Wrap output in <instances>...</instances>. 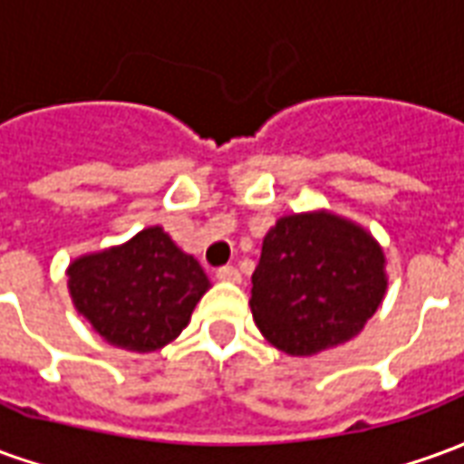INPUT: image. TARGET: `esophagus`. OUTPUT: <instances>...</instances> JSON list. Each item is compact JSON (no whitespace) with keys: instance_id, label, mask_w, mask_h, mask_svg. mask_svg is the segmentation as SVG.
<instances>
[{"instance_id":"34e87169","label":"esophagus","mask_w":464,"mask_h":464,"mask_svg":"<svg viewBox=\"0 0 464 464\" xmlns=\"http://www.w3.org/2000/svg\"><path fill=\"white\" fill-rule=\"evenodd\" d=\"M216 278L223 283H238L241 281V273L236 271L233 266H221V268L216 271Z\"/></svg>"}]
</instances>
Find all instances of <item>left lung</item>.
Segmentation results:
<instances>
[{
    "instance_id": "1",
    "label": "left lung",
    "mask_w": 464,
    "mask_h": 464,
    "mask_svg": "<svg viewBox=\"0 0 464 464\" xmlns=\"http://www.w3.org/2000/svg\"><path fill=\"white\" fill-rule=\"evenodd\" d=\"M251 313L263 338L311 358L355 338L388 291L372 233L333 211L291 213L266 233L253 271Z\"/></svg>"
}]
</instances>
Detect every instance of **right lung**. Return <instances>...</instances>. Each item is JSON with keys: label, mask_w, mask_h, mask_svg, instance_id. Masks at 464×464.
Instances as JSON below:
<instances>
[{"label": "right lung", "mask_w": 464, "mask_h": 464, "mask_svg": "<svg viewBox=\"0 0 464 464\" xmlns=\"http://www.w3.org/2000/svg\"><path fill=\"white\" fill-rule=\"evenodd\" d=\"M69 295L109 345L153 353L176 341L211 288L201 263L161 226L69 263Z\"/></svg>", "instance_id": "1"}]
</instances>
